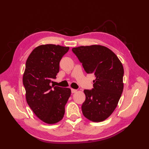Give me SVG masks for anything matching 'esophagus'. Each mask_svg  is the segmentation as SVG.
I'll list each match as a JSON object with an SVG mask.
<instances>
[{
    "instance_id": "esophagus-1",
    "label": "esophagus",
    "mask_w": 149,
    "mask_h": 149,
    "mask_svg": "<svg viewBox=\"0 0 149 149\" xmlns=\"http://www.w3.org/2000/svg\"><path fill=\"white\" fill-rule=\"evenodd\" d=\"M76 91H77V90H76V89H71V93H75Z\"/></svg>"
}]
</instances>
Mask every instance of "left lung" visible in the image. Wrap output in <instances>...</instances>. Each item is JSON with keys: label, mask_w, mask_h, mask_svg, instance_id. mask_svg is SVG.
I'll list each match as a JSON object with an SVG mask.
<instances>
[{"label": "left lung", "mask_w": 149, "mask_h": 149, "mask_svg": "<svg viewBox=\"0 0 149 149\" xmlns=\"http://www.w3.org/2000/svg\"><path fill=\"white\" fill-rule=\"evenodd\" d=\"M72 51L88 74L93 73V89H85L81 106L85 118L101 122L112 114L123 91L124 68L116 54L102 45L81 46Z\"/></svg>", "instance_id": "1"}]
</instances>
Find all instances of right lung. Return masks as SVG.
Here are the masks:
<instances>
[{"instance_id":"obj_1","label":"right lung","mask_w":149,"mask_h":149,"mask_svg":"<svg viewBox=\"0 0 149 149\" xmlns=\"http://www.w3.org/2000/svg\"><path fill=\"white\" fill-rule=\"evenodd\" d=\"M69 47L53 44L36 47L25 64L23 84L26 100L35 114L44 123L53 124L63 118L71 89L51 84L59 72L60 61Z\"/></svg>"}]
</instances>
